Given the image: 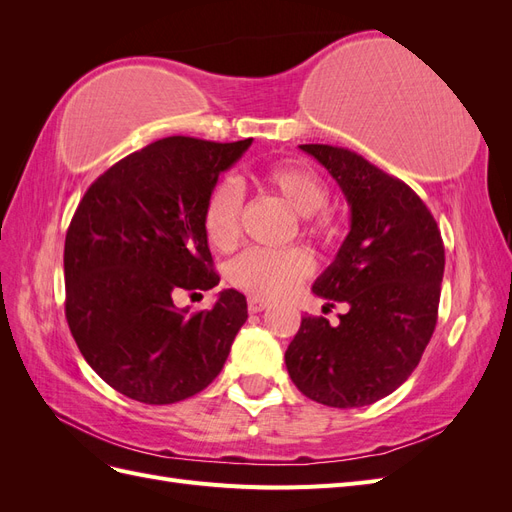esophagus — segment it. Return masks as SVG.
Returning a JSON list of instances; mask_svg holds the SVG:
<instances>
[{
    "mask_svg": "<svg viewBox=\"0 0 512 512\" xmlns=\"http://www.w3.org/2000/svg\"><path fill=\"white\" fill-rule=\"evenodd\" d=\"M267 307H269V301H265V299H258V297H250V299H247V309H250V314L265 312Z\"/></svg>",
    "mask_w": 512,
    "mask_h": 512,
    "instance_id": "34e87169",
    "label": "esophagus"
}]
</instances>
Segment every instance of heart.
I'll list each match as a JSON object with an SVG mask.
<instances>
[{
	"instance_id": "b5f03b06",
	"label": "heart",
	"mask_w": 512,
	"mask_h": 512,
	"mask_svg": "<svg viewBox=\"0 0 512 512\" xmlns=\"http://www.w3.org/2000/svg\"><path fill=\"white\" fill-rule=\"evenodd\" d=\"M258 181L282 196L288 207L303 218V230L318 239L333 235V222L322 209L329 203V190L312 168L299 162H277L260 170ZM243 196L237 183L222 179L209 190L203 205V230L211 247L228 252L239 241V218ZM314 260L307 252L290 250H245L228 265V282L258 299H280L312 273Z\"/></svg>"
}]
</instances>
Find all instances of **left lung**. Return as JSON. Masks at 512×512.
<instances>
[{"mask_svg":"<svg viewBox=\"0 0 512 512\" xmlns=\"http://www.w3.org/2000/svg\"><path fill=\"white\" fill-rule=\"evenodd\" d=\"M301 149L329 170L350 207L348 237L312 290L350 309L337 327L303 318L286 369L318 404L363 408L399 389L421 361L438 322L444 245L404 181L342 147Z\"/></svg>","mask_w":512,"mask_h":512,"instance_id":"obj_1","label":"left lung"}]
</instances>
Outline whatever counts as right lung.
Wrapping results in <instances>:
<instances>
[{
  "mask_svg": "<svg viewBox=\"0 0 512 512\" xmlns=\"http://www.w3.org/2000/svg\"><path fill=\"white\" fill-rule=\"evenodd\" d=\"M252 141L162 138L108 168L76 207L64 247L68 327L89 367L121 395L175 404L222 371L247 320L245 297L222 290L194 316L175 299L220 284L203 205Z\"/></svg>",
  "mask_w": 512,
  "mask_h": 512,
  "instance_id": "1",
  "label": "right lung"
}]
</instances>
